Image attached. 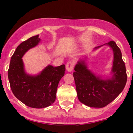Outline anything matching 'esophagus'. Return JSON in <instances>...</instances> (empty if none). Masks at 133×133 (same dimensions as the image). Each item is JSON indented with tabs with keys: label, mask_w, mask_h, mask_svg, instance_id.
<instances>
[{
	"label": "esophagus",
	"mask_w": 133,
	"mask_h": 133,
	"mask_svg": "<svg viewBox=\"0 0 133 133\" xmlns=\"http://www.w3.org/2000/svg\"><path fill=\"white\" fill-rule=\"evenodd\" d=\"M74 67V63L72 61H68L66 63V70L68 71H71Z\"/></svg>",
	"instance_id": "1"
}]
</instances>
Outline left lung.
<instances>
[{
    "label": "left lung",
    "mask_w": 133,
    "mask_h": 133,
    "mask_svg": "<svg viewBox=\"0 0 133 133\" xmlns=\"http://www.w3.org/2000/svg\"><path fill=\"white\" fill-rule=\"evenodd\" d=\"M107 44L112 47L114 52L112 79H100L88 70L84 62H79L75 67L73 76L78 98L82 103L88 107H106L121 94L127 83V75L121 49L114 41Z\"/></svg>",
    "instance_id": "obj_1"
}]
</instances>
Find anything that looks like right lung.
<instances>
[{
    "instance_id": "right-lung-1",
    "label": "right lung",
    "mask_w": 133,
    "mask_h": 133,
    "mask_svg": "<svg viewBox=\"0 0 133 133\" xmlns=\"http://www.w3.org/2000/svg\"><path fill=\"white\" fill-rule=\"evenodd\" d=\"M39 41L37 35L22 42L12 55L8 70L10 86L15 96L27 107L34 108H45L54 103L59 82L65 71L63 64L55 68L48 65L37 76L25 74L22 57Z\"/></svg>"
}]
</instances>
